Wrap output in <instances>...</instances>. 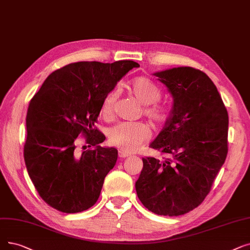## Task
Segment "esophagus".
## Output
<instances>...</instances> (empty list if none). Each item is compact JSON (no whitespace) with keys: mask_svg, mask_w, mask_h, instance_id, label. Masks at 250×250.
Segmentation results:
<instances>
[{"mask_svg":"<svg viewBox=\"0 0 250 250\" xmlns=\"http://www.w3.org/2000/svg\"><path fill=\"white\" fill-rule=\"evenodd\" d=\"M128 156H129V154L126 153V152H124V151H119V152H118V157L121 158V159L126 158V157H128Z\"/></svg>","mask_w":250,"mask_h":250,"instance_id":"esophagus-1","label":"esophagus"}]
</instances>
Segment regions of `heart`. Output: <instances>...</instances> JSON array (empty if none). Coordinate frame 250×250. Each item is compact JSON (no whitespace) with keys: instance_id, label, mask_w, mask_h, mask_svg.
<instances>
[{"instance_id":"1","label":"heart","mask_w":250,"mask_h":250,"mask_svg":"<svg viewBox=\"0 0 250 250\" xmlns=\"http://www.w3.org/2000/svg\"><path fill=\"white\" fill-rule=\"evenodd\" d=\"M129 91L144 105V114L152 123L159 125L167 119V109L160 105L161 93L158 86L146 78H138L129 83ZM118 91L108 93L101 105V114L105 119H111L114 115ZM108 142L126 153L138 151L151 138L150 127L143 123H119L112 126L107 134Z\"/></svg>"}]
</instances>
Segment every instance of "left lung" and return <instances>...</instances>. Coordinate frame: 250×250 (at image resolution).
I'll use <instances>...</instances> for the list:
<instances>
[{
	"label": "left lung",
	"instance_id": "1",
	"mask_svg": "<svg viewBox=\"0 0 250 250\" xmlns=\"http://www.w3.org/2000/svg\"><path fill=\"white\" fill-rule=\"evenodd\" d=\"M153 75L173 102L150 147L170 158H143L136 191L150 211L177 216L196 208L209 193L227 157L229 119L218 89L201 70L182 66Z\"/></svg>",
	"mask_w": 250,
	"mask_h": 250
}]
</instances>
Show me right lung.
<instances>
[{
    "label": "right lung",
    "mask_w": 250,
    "mask_h": 250,
    "mask_svg": "<svg viewBox=\"0 0 250 250\" xmlns=\"http://www.w3.org/2000/svg\"><path fill=\"white\" fill-rule=\"evenodd\" d=\"M139 66L131 60L71 63L52 72L30 100L24 161L40 196L53 208L81 212L98 200L117 150L99 145L105 136L94 125L105 96ZM80 133L94 148L76 150Z\"/></svg>",
    "instance_id": "obj_1"
}]
</instances>
